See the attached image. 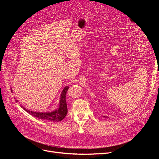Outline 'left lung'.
Wrapping results in <instances>:
<instances>
[{"instance_id": "8db88e82", "label": "left lung", "mask_w": 159, "mask_h": 159, "mask_svg": "<svg viewBox=\"0 0 159 159\" xmlns=\"http://www.w3.org/2000/svg\"><path fill=\"white\" fill-rule=\"evenodd\" d=\"M104 118H107V116H104Z\"/></svg>"}]
</instances>
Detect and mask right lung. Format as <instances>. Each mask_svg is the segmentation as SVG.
<instances>
[{"instance_id": "right-lung-1", "label": "right lung", "mask_w": 159, "mask_h": 159, "mask_svg": "<svg viewBox=\"0 0 159 159\" xmlns=\"http://www.w3.org/2000/svg\"><path fill=\"white\" fill-rule=\"evenodd\" d=\"M69 88V86H66L64 87L61 93L60 94V102L58 107L55 110L51 111V112H36L30 111L28 109H26L23 106H21V107L23 108L26 112H28L29 114L32 115L34 117H36L38 119L51 121V122H58L63 120V118L66 116L68 109H67V105L66 102V93L68 90V89ZM12 91V90H11ZM16 102H18L17 100H16Z\"/></svg>"}]
</instances>
